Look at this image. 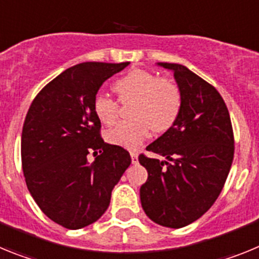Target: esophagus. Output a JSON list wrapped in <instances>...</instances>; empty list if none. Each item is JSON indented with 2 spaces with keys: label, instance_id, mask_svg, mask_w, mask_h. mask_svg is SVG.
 <instances>
[{
  "label": "esophagus",
  "instance_id": "1",
  "mask_svg": "<svg viewBox=\"0 0 259 259\" xmlns=\"http://www.w3.org/2000/svg\"><path fill=\"white\" fill-rule=\"evenodd\" d=\"M130 154H131V161H132V163L136 164L137 162H139V154H137L136 152H131V153H130Z\"/></svg>",
  "mask_w": 259,
  "mask_h": 259
}]
</instances>
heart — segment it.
Here are the masks:
<instances>
[{
	"instance_id": "b5f03b06",
	"label": "heart",
	"mask_w": 259,
	"mask_h": 259,
	"mask_svg": "<svg viewBox=\"0 0 259 259\" xmlns=\"http://www.w3.org/2000/svg\"><path fill=\"white\" fill-rule=\"evenodd\" d=\"M113 89L120 101L134 100L131 116L106 132L110 144L135 149L149 135L164 132L174 125L182 109V93L175 83L157 79L154 74L144 70H132L119 77ZM93 113L105 125L113 124L118 116V104L113 98L97 95L93 98Z\"/></svg>"
}]
</instances>
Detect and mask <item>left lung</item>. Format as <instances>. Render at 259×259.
I'll list each match as a JSON object with an SVG mask.
<instances>
[{
    "label": "left lung",
    "instance_id": "1",
    "mask_svg": "<svg viewBox=\"0 0 259 259\" xmlns=\"http://www.w3.org/2000/svg\"><path fill=\"white\" fill-rule=\"evenodd\" d=\"M170 70L182 93L176 122L141 154L148 171L140 188L145 214L154 223L182 228L201 218L222 192L233 159L230 114L218 91L179 63H155Z\"/></svg>",
    "mask_w": 259,
    "mask_h": 259
}]
</instances>
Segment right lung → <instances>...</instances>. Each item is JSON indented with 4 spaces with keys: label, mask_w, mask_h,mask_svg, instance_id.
Masks as SVG:
<instances>
[{
    "label": "right lung",
    "mask_w": 259,
    "mask_h": 259,
    "mask_svg": "<svg viewBox=\"0 0 259 259\" xmlns=\"http://www.w3.org/2000/svg\"><path fill=\"white\" fill-rule=\"evenodd\" d=\"M130 65L83 62L65 70L36 96L22 131L27 188L48 218L68 230L95 223L109 207L131 157L104 143L93 98L104 81ZM102 154L89 164L91 151Z\"/></svg>",
    "instance_id": "add662e5"
}]
</instances>
